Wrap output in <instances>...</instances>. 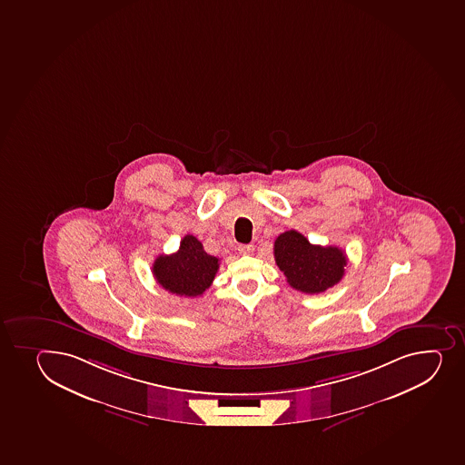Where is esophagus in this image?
I'll use <instances>...</instances> for the list:
<instances>
[{"label":"esophagus","instance_id":"1","mask_svg":"<svg viewBox=\"0 0 465 465\" xmlns=\"http://www.w3.org/2000/svg\"><path fill=\"white\" fill-rule=\"evenodd\" d=\"M254 247L252 244H240L238 245V252L241 254H252L253 253Z\"/></svg>","mask_w":465,"mask_h":465}]
</instances>
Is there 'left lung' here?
Segmentation results:
<instances>
[{"instance_id":"8db88e82","label":"left lung","mask_w":465,"mask_h":465,"mask_svg":"<svg viewBox=\"0 0 465 465\" xmlns=\"http://www.w3.org/2000/svg\"><path fill=\"white\" fill-rule=\"evenodd\" d=\"M274 261L290 287L307 294H319L341 282L348 263L343 250L312 244L296 230L283 232L276 238Z\"/></svg>"}]
</instances>
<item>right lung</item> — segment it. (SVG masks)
Instances as JSON below:
<instances>
[{
  "mask_svg": "<svg viewBox=\"0 0 465 465\" xmlns=\"http://www.w3.org/2000/svg\"><path fill=\"white\" fill-rule=\"evenodd\" d=\"M220 259L206 253L195 236L186 235L173 254H160L153 263V274L164 290L184 297L202 296L211 287Z\"/></svg>",
  "mask_w": 465,
  "mask_h": 465,
  "instance_id": "obj_1",
  "label": "right lung"
}]
</instances>
